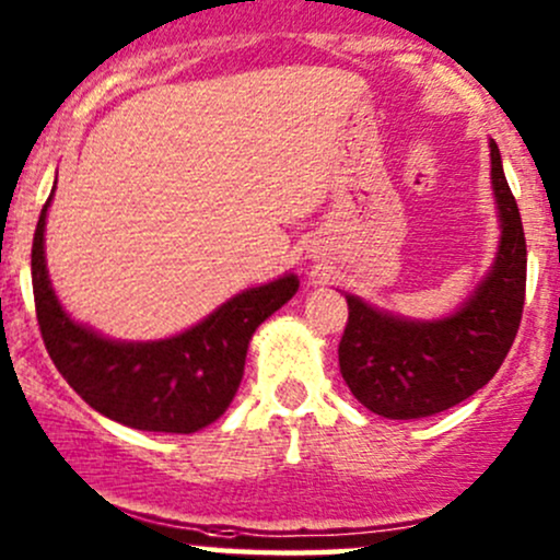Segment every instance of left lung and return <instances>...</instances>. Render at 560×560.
Wrapping results in <instances>:
<instances>
[{"instance_id":"1","label":"left lung","mask_w":560,"mask_h":560,"mask_svg":"<svg viewBox=\"0 0 560 560\" xmlns=\"http://www.w3.org/2000/svg\"><path fill=\"white\" fill-rule=\"evenodd\" d=\"M490 180L501 241L488 275L456 312L411 319L346 293L340 374L359 404L380 417L422 419L451 409L488 385L511 351L527 288V241L492 138Z\"/></svg>"}]
</instances>
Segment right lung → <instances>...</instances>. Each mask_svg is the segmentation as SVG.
Listing matches in <instances>:
<instances>
[{
	"instance_id": "1",
	"label": "right lung",
	"mask_w": 560,
	"mask_h": 560,
	"mask_svg": "<svg viewBox=\"0 0 560 560\" xmlns=\"http://www.w3.org/2000/svg\"><path fill=\"white\" fill-rule=\"evenodd\" d=\"M51 196L33 235L31 278L44 346L59 374L91 409L133 430L190 435L220 419L238 393L256 327L293 299L299 278L288 272L241 291L170 338H107L72 319L51 288L44 252Z\"/></svg>"
}]
</instances>
